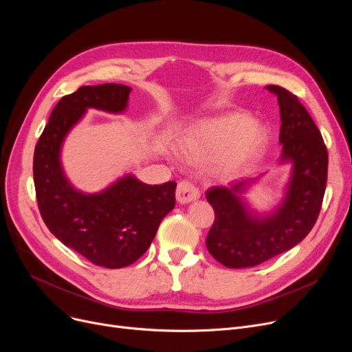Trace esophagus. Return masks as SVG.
<instances>
[{
    "label": "esophagus",
    "instance_id": "34e87169",
    "mask_svg": "<svg viewBox=\"0 0 352 352\" xmlns=\"http://www.w3.org/2000/svg\"><path fill=\"white\" fill-rule=\"evenodd\" d=\"M175 197L181 204H187V202H191L199 197V191L191 181L182 179L178 182Z\"/></svg>",
    "mask_w": 352,
    "mask_h": 352
}]
</instances>
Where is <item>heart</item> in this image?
<instances>
[{
    "label": "heart",
    "mask_w": 352,
    "mask_h": 352,
    "mask_svg": "<svg viewBox=\"0 0 352 352\" xmlns=\"http://www.w3.org/2000/svg\"><path fill=\"white\" fill-rule=\"evenodd\" d=\"M267 142L264 129L243 114H232L195 129L186 140V150L194 158L227 151L223 166L235 171L260 155Z\"/></svg>",
    "instance_id": "b5f03b06"
}]
</instances>
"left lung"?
I'll list each match as a JSON object with an SVG mask.
<instances>
[{
	"label": "left lung",
	"mask_w": 352,
	"mask_h": 352,
	"mask_svg": "<svg viewBox=\"0 0 352 352\" xmlns=\"http://www.w3.org/2000/svg\"><path fill=\"white\" fill-rule=\"evenodd\" d=\"M267 88L278 97L281 160L292 161V178L284 204L263 219L248 214L238 197L252 179L207 190L215 212L207 250L228 268L260 265L302 241L317 223L325 194L328 153L320 129L297 96L278 85Z\"/></svg>",
	"instance_id": "obj_1"
}]
</instances>
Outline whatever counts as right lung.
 <instances>
[{
    "label": "right lung",
    "mask_w": 352,
    "mask_h": 352,
    "mask_svg": "<svg viewBox=\"0 0 352 352\" xmlns=\"http://www.w3.org/2000/svg\"><path fill=\"white\" fill-rule=\"evenodd\" d=\"M131 88L122 84L84 85L54 107L35 145L36 204L48 230L60 241L104 268L135 263L148 250L162 218L175 207V181L148 186L128 175L100 194L74 190L63 174L60 148L85 109L121 113Z\"/></svg>",
    "instance_id": "1"
}]
</instances>
